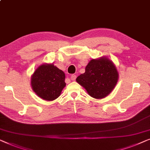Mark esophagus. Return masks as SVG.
I'll use <instances>...</instances> for the list:
<instances>
[{"label":"esophagus","mask_w":150,"mask_h":150,"mask_svg":"<svg viewBox=\"0 0 150 150\" xmlns=\"http://www.w3.org/2000/svg\"><path fill=\"white\" fill-rule=\"evenodd\" d=\"M76 77H77V76H76L75 75H72L71 76V79L72 80V81H75V80L76 79Z\"/></svg>","instance_id":"esophagus-1"}]
</instances>
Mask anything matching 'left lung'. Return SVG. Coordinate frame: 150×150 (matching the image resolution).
<instances>
[{"instance_id":"left-lung-1","label":"left lung","mask_w":150,"mask_h":150,"mask_svg":"<svg viewBox=\"0 0 150 150\" xmlns=\"http://www.w3.org/2000/svg\"><path fill=\"white\" fill-rule=\"evenodd\" d=\"M119 73L116 67L107 57L92 59L86 67V71L76 81L92 98L101 99L107 96L116 86Z\"/></svg>"}]
</instances>
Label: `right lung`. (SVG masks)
Wrapping results in <instances>:
<instances>
[{
	"mask_svg": "<svg viewBox=\"0 0 150 150\" xmlns=\"http://www.w3.org/2000/svg\"><path fill=\"white\" fill-rule=\"evenodd\" d=\"M65 74L54 64L44 63L36 69L30 77L31 88L35 94L45 100L58 98L66 86Z\"/></svg>",
	"mask_w": 150,
	"mask_h": 150,
	"instance_id": "add662e5",
	"label": "right lung"
}]
</instances>
